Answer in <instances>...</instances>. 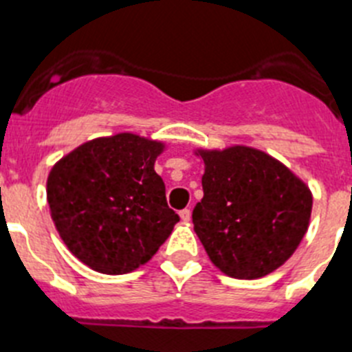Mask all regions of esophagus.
Wrapping results in <instances>:
<instances>
[{"label": "esophagus", "instance_id": "1", "mask_svg": "<svg viewBox=\"0 0 352 352\" xmlns=\"http://www.w3.org/2000/svg\"><path fill=\"white\" fill-rule=\"evenodd\" d=\"M179 216H180V219H182V221L188 223L189 219H191V210H189V209H182L179 212Z\"/></svg>", "mask_w": 352, "mask_h": 352}]
</instances>
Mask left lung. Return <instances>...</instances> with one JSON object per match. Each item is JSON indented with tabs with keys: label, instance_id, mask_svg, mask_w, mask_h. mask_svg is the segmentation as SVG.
<instances>
[{
	"label": "left lung",
	"instance_id": "8db88e82",
	"mask_svg": "<svg viewBox=\"0 0 352 352\" xmlns=\"http://www.w3.org/2000/svg\"><path fill=\"white\" fill-rule=\"evenodd\" d=\"M206 172L193 225L212 264L253 280L273 273L308 230L311 193L285 164L252 146L198 151Z\"/></svg>",
	"mask_w": 352,
	"mask_h": 352
}]
</instances>
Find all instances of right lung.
<instances>
[{"mask_svg": "<svg viewBox=\"0 0 352 352\" xmlns=\"http://www.w3.org/2000/svg\"><path fill=\"white\" fill-rule=\"evenodd\" d=\"M164 145L120 133L83 143L53 166L47 201L79 261L104 274L131 273L170 237L179 214L154 163Z\"/></svg>", "mask_w": 352, "mask_h": 352, "instance_id": "right-lung-1", "label": "right lung"}]
</instances>
